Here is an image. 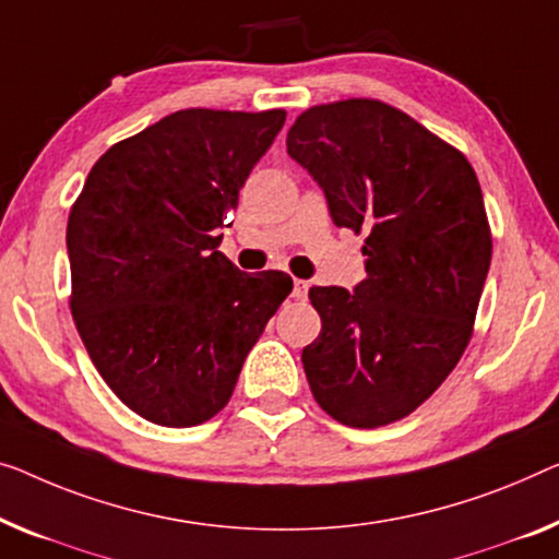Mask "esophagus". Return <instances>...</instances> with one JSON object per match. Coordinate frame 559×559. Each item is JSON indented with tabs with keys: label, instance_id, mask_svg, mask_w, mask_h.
Here are the masks:
<instances>
[{
	"label": "esophagus",
	"instance_id": "esophagus-1",
	"mask_svg": "<svg viewBox=\"0 0 559 559\" xmlns=\"http://www.w3.org/2000/svg\"><path fill=\"white\" fill-rule=\"evenodd\" d=\"M308 296V281H294V298L296 301H304Z\"/></svg>",
	"mask_w": 559,
	"mask_h": 559
}]
</instances>
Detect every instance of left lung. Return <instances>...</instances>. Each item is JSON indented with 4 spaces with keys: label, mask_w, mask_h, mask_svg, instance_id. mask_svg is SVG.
Wrapping results in <instances>:
<instances>
[{
    "label": "left lung",
    "mask_w": 559,
    "mask_h": 559,
    "mask_svg": "<svg viewBox=\"0 0 559 559\" xmlns=\"http://www.w3.org/2000/svg\"><path fill=\"white\" fill-rule=\"evenodd\" d=\"M288 155L313 175L338 228L364 236L354 290L313 286L321 333L301 354L323 412L356 429L409 416L469 344L492 261L469 160L381 99L308 107Z\"/></svg>",
    "instance_id": "1"
}]
</instances>
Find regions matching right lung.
Wrapping results in <instances>:
<instances>
[{
    "label": "right lung",
    "instance_id": "1",
    "mask_svg": "<svg viewBox=\"0 0 559 559\" xmlns=\"http://www.w3.org/2000/svg\"><path fill=\"white\" fill-rule=\"evenodd\" d=\"M283 122L286 110H178L107 150L74 200V326L105 384L147 421L213 419L294 288L288 273H243L218 251Z\"/></svg>",
    "mask_w": 559,
    "mask_h": 559
}]
</instances>
